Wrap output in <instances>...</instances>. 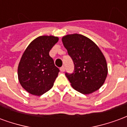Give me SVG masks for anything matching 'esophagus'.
<instances>
[{
	"instance_id": "obj_1",
	"label": "esophagus",
	"mask_w": 127,
	"mask_h": 127,
	"mask_svg": "<svg viewBox=\"0 0 127 127\" xmlns=\"http://www.w3.org/2000/svg\"><path fill=\"white\" fill-rule=\"evenodd\" d=\"M60 70H61V71L62 72H64V70H65V67L64 66H63L62 67H61V69H60Z\"/></svg>"
}]
</instances>
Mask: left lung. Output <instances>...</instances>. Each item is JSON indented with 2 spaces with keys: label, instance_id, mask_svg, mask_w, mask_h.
I'll return each mask as SVG.
<instances>
[{
  "label": "left lung",
  "instance_id": "obj_1",
  "mask_svg": "<svg viewBox=\"0 0 127 127\" xmlns=\"http://www.w3.org/2000/svg\"><path fill=\"white\" fill-rule=\"evenodd\" d=\"M62 41L74 64L73 73H65L72 87L84 95L98 90L106 79L107 65L98 46L80 34L64 36Z\"/></svg>",
  "mask_w": 127,
  "mask_h": 127
}]
</instances>
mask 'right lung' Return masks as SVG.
I'll return each mask as SVG.
<instances>
[{"label":"right lung","mask_w":127,"mask_h":127,"mask_svg":"<svg viewBox=\"0 0 127 127\" xmlns=\"http://www.w3.org/2000/svg\"><path fill=\"white\" fill-rule=\"evenodd\" d=\"M54 36H40L29 45L18 65V80L28 93L40 96L52 88L60 70L49 52L58 42Z\"/></svg>","instance_id":"obj_1"}]
</instances>
